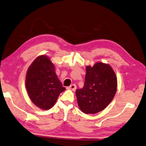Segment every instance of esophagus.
Returning a JSON list of instances; mask_svg holds the SVG:
<instances>
[{
  "instance_id": "obj_1",
  "label": "esophagus",
  "mask_w": 146,
  "mask_h": 146,
  "mask_svg": "<svg viewBox=\"0 0 146 146\" xmlns=\"http://www.w3.org/2000/svg\"><path fill=\"white\" fill-rule=\"evenodd\" d=\"M77 88V86H76L75 84H71V86H69V87H68V89L69 90H73V91H75V90Z\"/></svg>"
}]
</instances>
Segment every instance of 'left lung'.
<instances>
[{"instance_id": "1", "label": "left lung", "mask_w": 146, "mask_h": 146, "mask_svg": "<svg viewBox=\"0 0 146 146\" xmlns=\"http://www.w3.org/2000/svg\"><path fill=\"white\" fill-rule=\"evenodd\" d=\"M86 70L84 85L76 90V96L80 110L94 114L105 109L114 98L117 77L112 67L103 62L88 66Z\"/></svg>"}]
</instances>
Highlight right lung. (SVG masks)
<instances>
[{
	"label": "right lung",
	"instance_id": "add662e5",
	"mask_svg": "<svg viewBox=\"0 0 146 146\" xmlns=\"http://www.w3.org/2000/svg\"><path fill=\"white\" fill-rule=\"evenodd\" d=\"M25 85L32 102L42 110L51 108L66 88L55 73L54 64L46 55H40L28 69Z\"/></svg>",
	"mask_w": 146,
	"mask_h": 146
}]
</instances>
